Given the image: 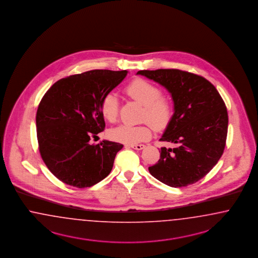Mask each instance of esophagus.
<instances>
[{
	"instance_id": "obj_1",
	"label": "esophagus",
	"mask_w": 258,
	"mask_h": 258,
	"mask_svg": "<svg viewBox=\"0 0 258 258\" xmlns=\"http://www.w3.org/2000/svg\"><path fill=\"white\" fill-rule=\"evenodd\" d=\"M132 149H136V150H141V149H145V145H132L130 146Z\"/></svg>"
}]
</instances>
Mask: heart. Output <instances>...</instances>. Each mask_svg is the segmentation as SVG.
I'll list each match as a JSON object with an SVG mask.
<instances>
[{
    "label": "heart",
    "instance_id": "1",
    "mask_svg": "<svg viewBox=\"0 0 258 258\" xmlns=\"http://www.w3.org/2000/svg\"><path fill=\"white\" fill-rule=\"evenodd\" d=\"M125 92L133 99L140 102L144 106L143 120L161 131L169 124L173 114V106L170 100L162 95V90L143 78H136L125 87ZM119 98L114 92H109L102 99L100 109L102 115L109 122H115L119 114ZM144 125H120L110 130V139L126 145H134L149 140L151 136V126Z\"/></svg>",
    "mask_w": 258,
    "mask_h": 258
}]
</instances>
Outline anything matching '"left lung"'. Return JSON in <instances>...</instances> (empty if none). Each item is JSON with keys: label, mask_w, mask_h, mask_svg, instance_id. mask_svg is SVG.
<instances>
[{"label": "left lung", "mask_w": 258, "mask_h": 258, "mask_svg": "<svg viewBox=\"0 0 258 258\" xmlns=\"http://www.w3.org/2000/svg\"><path fill=\"white\" fill-rule=\"evenodd\" d=\"M164 86L171 94L174 114L160 141L162 148L149 173L171 187L201 180L219 162L226 144L228 112L217 89L207 79L178 69L137 72Z\"/></svg>", "instance_id": "obj_1"}]
</instances>
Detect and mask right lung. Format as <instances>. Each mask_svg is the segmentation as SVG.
Instances as JSON below:
<instances>
[{
  "label": "right lung",
  "instance_id": "right-lung-1",
  "mask_svg": "<svg viewBox=\"0 0 258 258\" xmlns=\"http://www.w3.org/2000/svg\"><path fill=\"white\" fill-rule=\"evenodd\" d=\"M127 71L93 70L61 78L48 90L37 110L40 156L64 183L91 187L109 175L123 145L90 142L105 128L100 105Z\"/></svg>",
  "mask_w": 258,
  "mask_h": 258
}]
</instances>
